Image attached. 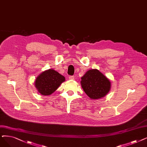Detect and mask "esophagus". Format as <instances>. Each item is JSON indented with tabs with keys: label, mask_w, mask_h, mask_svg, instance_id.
<instances>
[{
	"label": "esophagus",
	"mask_w": 147,
	"mask_h": 147,
	"mask_svg": "<svg viewBox=\"0 0 147 147\" xmlns=\"http://www.w3.org/2000/svg\"><path fill=\"white\" fill-rule=\"evenodd\" d=\"M74 78H75L74 76H69V78L70 80H74Z\"/></svg>",
	"instance_id": "34e87169"
}]
</instances>
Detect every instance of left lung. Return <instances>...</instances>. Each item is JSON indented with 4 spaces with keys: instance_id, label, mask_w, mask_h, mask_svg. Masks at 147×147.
<instances>
[{
    "instance_id": "obj_1",
    "label": "left lung",
    "mask_w": 147,
    "mask_h": 147,
    "mask_svg": "<svg viewBox=\"0 0 147 147\" xmlns=\"http://www.w3.org/2000/svg\"><path fill=\"white\" fill-rule=\"evenodd\" d=\"M81 86L90 98L96 99L107 95L110 89V82L97 69L88 70L81 81Z\"/></svg>"
}]
</instances>
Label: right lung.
<instances>
[{
	"mask_svg": "<svg viewBox=\"0 0 147 147\" xmlns=\"http://www.w3.org/2000/svg\"><path fill=\"white\" fill-rule=\"evenodd\" d=\"M64 76L53 69L42 72L36 78L35 85L40 93L43 95H50L54 93L63 81Z\"/></svg>",
	"mask_w": 147,
	"mask_h": 147,
	"instance_id": "add662e5",
	"label": "right lung"
}]
</instances>
